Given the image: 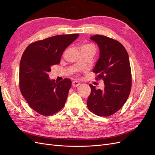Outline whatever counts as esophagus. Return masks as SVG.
Returning a JSON list of instances; mask_svg holds the SVG:
<instances>
[{
    "instance_id": "esophagus-1",
    "label": "esophagus",
    "mask_w": 155,
    "mask_h": 155,
    "mask_svg": "<svg viewBox=\"0 0 155 155\" xmlns=\"http://www.w3.org/2000/svg\"><path fill=\"white\" fill-rule=\"evenodd\" d=\"M79 85H80V83H79L78 81H72V87H77Z\"/></svg>"
}]
</instances>
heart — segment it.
<instances>
[{
	"instance_id": "heart-1",
	"label": "heart",
	"mask_w": 155,
	"mask_h": 155,
	"mask_svg": "<svg viewBox=\"0 0 155 155\" xmlns=\"http://www.w3.org/2000/svg\"><path fill=\"white\" fill-rule=\"evenodd\" d=\"M82 47H93V46L92 45H83Z\"/></svg>"
}]
</instances>
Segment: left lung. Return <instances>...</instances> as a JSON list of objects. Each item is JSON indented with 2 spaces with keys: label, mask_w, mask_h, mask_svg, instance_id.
I'll return each instance as SVG.
<instances>
[{
  "label": "left lung",
  "mask_w": 155,
  "mask_h": 155,
  "mask_svg": "<svg viewBox=\"0 0 155 155\" xmlns=\"http://www.w3.org/2000/svg\"><path fill=\"white\" fill-rule=\"evenodd\" d=\"M100 49V57L93 69L97 79L104 80V90L89 85L91 93L87 107L94 113L108 116L119 110L127 100L131 89L129 58L124 46L118 41L101 35L91 37Z\"/></svg>",
  "instance_id": "1"
}]
</instances>
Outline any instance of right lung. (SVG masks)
I'll use <instances>...</instances> for the list:
<instances>
[{"instance_id":"add662e5","label":"right lung","mask_w":155,"mask_h":155,"mask_svg":"<svg viewBox=\"0 0 155 155\" xmlns=\"http://www.w3.org/2000/svg\"><path fill=\"white\" fill-rule=\"evenodd\" d=\"M79 34L48 37L30 44L25 50L19 67V87L28 104L39 114L50 116L59 111L72 85L69 79L59 82L49 78L54 64L60 63L64 50Z\"/></svg>"}]
</instances>
